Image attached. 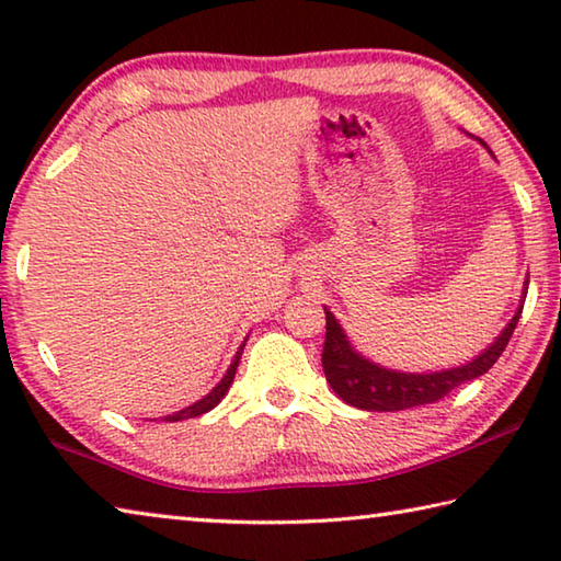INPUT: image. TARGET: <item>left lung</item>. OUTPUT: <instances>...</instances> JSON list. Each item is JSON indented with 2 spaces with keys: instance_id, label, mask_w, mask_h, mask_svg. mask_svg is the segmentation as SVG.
<instances>
[{
  "instance_id": "obj_1",
  "label": "left lung",
  "mask_w": 561,
  "mask_h": 561,
  "mask_svg": "<svg viewBox=\"0 0 561 561\" xmlns=\"http://www.w3.org/2000/svg\"><path fill=\"white\" fill-rule=\"evenodd\" d=\"M527 284L529 279L525 282V291H522V301L515 311V317L510 319V324L500 331V336L492 341L480 356H474L472 360H468V364L443 368V371H431V374L396 371V368H386L381 364H374L371 358L360 356L354 348V344L348 341L346 331L341 329L339 319L324 307L327 341H324V354H321V364H324L327 381L331 388H334V393L341 398V401H346L354 408H360V411L391 413V411H405V408L440 401V398L448 396L453 388H458L462 383L472 381V378L488 374L490 368L495 366V360L502 356V351H505L512 331H515L519 321L522 304H525V297H527Z\"/></svg>"
}]
</instances>
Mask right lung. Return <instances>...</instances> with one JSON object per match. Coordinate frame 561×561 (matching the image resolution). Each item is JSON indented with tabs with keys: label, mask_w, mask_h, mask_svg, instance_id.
<instances>
[{
	"label": "right lung",
	"mask_w": 561,
	"mask_h": 561,
	"mask_svg": "<svg viewBox=\"0 0 561 561\" xmlns=\"http://www.w3.org/2000/svg\"><path fill=\"white\" fill-rule=\"evenodd\" d=\"M244 344H247V339L242 341V346L237 348V354H234V358H232L230 368H227L225 376L220 378V383H217L210 393L203 396L201 401H195L193 405L183 408V411H175L173 415H165L163 421H168V423H178V421H187V417H197V415H203V413H207V411H213V408L222 401L225 393L230 391V386H232V381H234V374H237V364H240V358H242Z\"/></svg>",
	"instance_id": "1"
}]
</instances>
